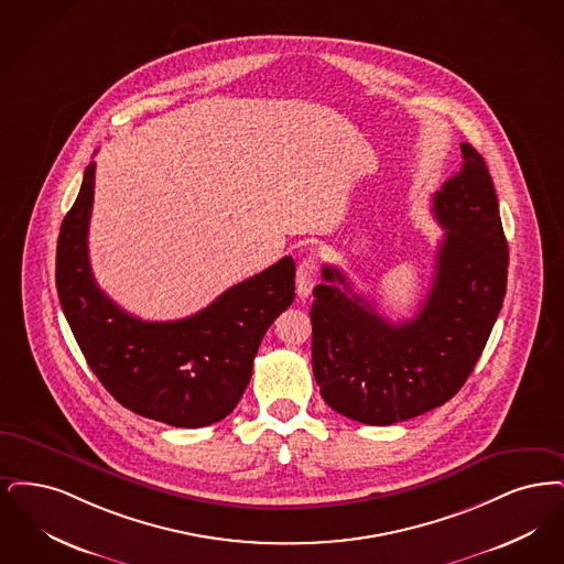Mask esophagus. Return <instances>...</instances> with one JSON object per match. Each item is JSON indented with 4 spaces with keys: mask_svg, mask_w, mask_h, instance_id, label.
Here are the masks:
<instances>
[{
    "mask_svg": "<svg viewBox=\"0 0 564 564\" xmlns=\"http://www.w3.org/2000/svg\"><path fill=\"white\" fill-rule=\"evenodd\" d=\"M318 282V263L314 257H305L296 268V294L310 296Z\"/></svg>",
    "mask_w": 564,
    "mask_h": 564,
    "instance_id": "esophagus-1",
    "label": "esophagus"
}]
</instances>
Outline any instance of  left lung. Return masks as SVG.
<instances>
[{
	"mask_svg": "<svg viewBox=\"0 0 564 564\" xmlns=\"http://www.w3.org/2000/svg\"><path fill=\"white\" fill-rule=\"evenodd\" d=\"M462 169L434 194L446 231L432 289L413 319L390 322L322 268L312 303V367L326 404L367 425H392L442 406L476 367L508 284V242L482 155L462 143Z\"/></svg>",
	"mask_w": 564,
	"mask_h": 564,
	"instance_id": "8db88e82",
	"label": "left lung"
}]
</instances>
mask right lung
Segmentation results:
<instances>
[{"label":"right lung","instance_id":"1","mask_svg":"<svg viewBox=\"0 0 564 564\" xmlns=\"http://www.w3.org/2000/svg\"><path fill=\"white\" fill-rule=\"evenodd\" d=\"M95 169V162L86 166L56 245V291L75 341L128 411L172 427L225 419L245 393L271 322L294 301L293 257L227 289L189 318H137L98 289L90 270Z\"/></svg>","mask_w":564,"mask_h":564}]
</instances>
